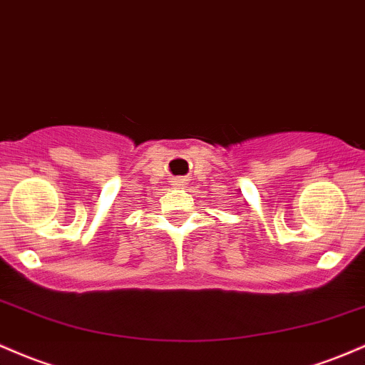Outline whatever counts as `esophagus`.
Returning a JSON list of instances; mask_svg holds the SVG:
<instances>
[{
    "label": "esophagus",
    "mask_w": 365,
    "mask_h": 365,
    "mask_svg": "<svg viewBox=\"0 0 365 365\" xmlns=\"http://www.w3.org/2000/svg\"><path fill=\"white\" fill-rule=\"evenodd\" d=\"M175 185H183V180H175Z\"/></svg>",
    "instance_id": "1"
}]
</instances>
